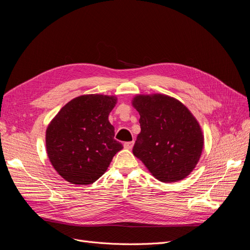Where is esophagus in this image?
<instances>
[{
  "mask_svg": "<svg viewBox=\"0 0 250 250\" xmlns=\"http://www.w3.org/2000/svg\"><path fill=\"white\" fill-rule=\"evenodd\" d=\"M133 144H134L133 142H126V143H124V148L130 150L133 147Z\"/></svg>",
  "mask_w": 250,
  "mask_h": 250,
  "instance_id": "obj_1",
  "label": "esophagus"
}]
</instances>
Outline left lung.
<instances>
[{"instance_id":"8db88e82","label":"left lung","mask_w":250,"mask_h":250,"mask_svg":"<svg viewBox=\"0 0 250 250\" xmlns=\"http://www.w3.org/2000/svg\"><path fill=\"white\" fill-rule=\"evenodd\" d=\"M131 103L140 113L141 125L133 155L162 183H175L190 175L204 145L202 129L190 109L164 94H140Z\"/></svg>"}]
</instances>
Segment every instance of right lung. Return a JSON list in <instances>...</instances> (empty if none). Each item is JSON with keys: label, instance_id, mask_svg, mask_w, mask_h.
Segmentation results:
<instances>
[{"label": "right lung", "instance_id": "obj_1", "mask_svg": "<svg viewBox=\"0 0 250 250\" xmlns=\"http://www.w3.org/2000/svg\"><path fill=\"white\" fill-rule=\"evenodd\" d=\"M118 98L82 95L67 102L46 130V148L53 168L67 183L85 186L106 172L112 157L123 149L113 139L108 116Z\"/></svg>", "mask_w": 250, "mask_h": 250}]
</instances>
